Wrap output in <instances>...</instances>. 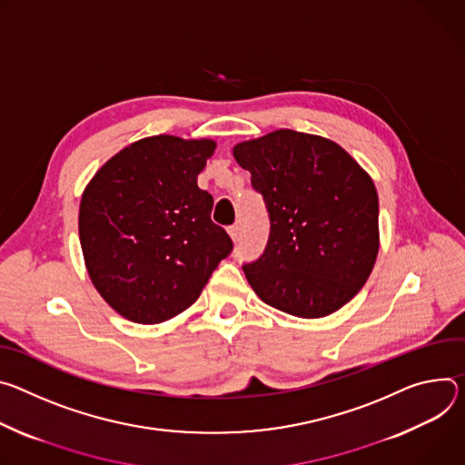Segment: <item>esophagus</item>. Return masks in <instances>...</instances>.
<instances>
[{
    "label": "esophagus",
    "mask_w": 465,
    "mask_h": 465,
    "mask_svg": "<svg viewBox=\"0 0 465 465\" xmlns=\"http://www.w3.org/2000/svg\"><path fill=\"white\" fill-rule=\"evenodd\" d=\"M229 236L232 238V242H238L240 240V227L234 223L229 227Z\"/></svg>",
    "instance_id": "34e87169"
}]
</instances>
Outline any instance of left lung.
I'll return each instance as SVG.
<instances>
[{"instance_id": "1", "label": "left lung", "mask_w": 465, "mask_h": 465, "mask_svg": "<svg viewBox=\"0 0 465 465\" xmlns=\"http://www.w3.org/2000/svg\"><path fill=\"white\" fill-rule=\"evenodd\" d=\"M270 214L261 259L243 273L264 302L297 318H323L362 288L379 252V195L336 142L279 129L234 145Z\"/></svg>"}]
</instances>
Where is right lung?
<instances>
[{"instance_id": "add662e5", "label": "right lung", "mask_w": 465, "mask_h": 465, "mask_svg": "<svg viewBox=\"0 0 465 465\" xmlns=\"http://www.w3.org/2000/svg\"><path fill=\"white\" fill-rule=\"evenodd\" d=\"M216 142L159 134L124 147L83 192L79 238L88 275L118 314L163 323L192 306L232 240L211 220L197 175Z\"/></svg>"}]
</instances>
